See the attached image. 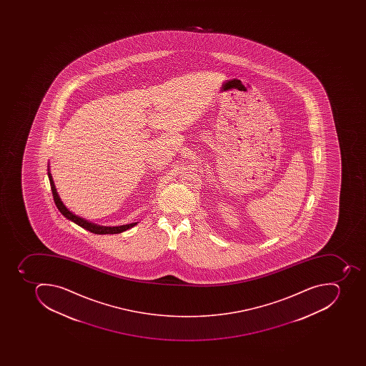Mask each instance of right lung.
<instances>
[{
	"mask_svg": "<svg viewBox=\"0 0 366 366\" xmlns=\"http://www.w3.org/2000/svg\"><path fill=\"white\" fill-rule=\"evenodd\" d=\"M48 177H49L50 187H51L52 197H54V202H55L56 206H57L58 210L63 214L66 219H71L76 224L80 225L81 227H84L86 230L90 231V232L96 233V234H112V233H120L124 231L128 230L130 227H135L137 223H130V224L120 225V227H101V225L94 224L90 222L86 221V219H81L79 216L74 215L64 206L61 202V198L58 196L57 191H56L55 184L52 181V176L50 174L49 169H48Z\"/></svg>",
	"mask_w": 366,
	"mask_h": 366,
	"instance_id": "right-lung-1",
	"label": "right lung"
}]
</instances>
